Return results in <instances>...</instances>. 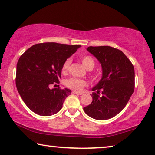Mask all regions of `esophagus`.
Wrapping results in <instances>:
<instances>
[{"label":"esophagus","instance_id":"esophagus-1","mask_svg":"<svg viewBox=\"0 0 155 155\" xmlns=\"http://www.w3.org/2000/svg\"><path fill=\"white\" fill-rule=\"evenodd\" d=\"M72 93H73V94H78V95H81V94H83V93H82V92H77V91H75V90H73V92H72Z\"/></svg>","mask_w":155,"mask_h":155}]
</instances>
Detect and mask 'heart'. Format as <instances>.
I'll list each match as a JSON object with an SVG mask.
<instances>
[{
  "mask_svg": "<svg viewBox=\"0 0 155 155\" xmlns=\"http://www.w3.org/2000/svg\"><path fill=\"white\" fill-rule=\"evenodd\" d=\"M81 61L82 65H83L87 70H90L91 71V70L94 68L95 65V61L92 56H87V55L82 56ZM71 58H68L65 61V62L63 63V64L62 65V68H61V71H62L63 73H66L68 71L70 65H71ZM65 85H66L68 87L73 89V90L80 91L82 90V88H83L84 86L87 85V82L85 80L79 79V78H71L65 80Z\"/></svg>",
  "mask_w": 155,
  "mask_h": 155,
  "instance_id": "obj_1",
  "label": "heart"
}]
</instances>
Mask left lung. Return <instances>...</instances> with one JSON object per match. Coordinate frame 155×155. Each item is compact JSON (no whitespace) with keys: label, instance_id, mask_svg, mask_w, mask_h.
I'll list each match as a JSON object with an SVG mask.
<instances>
[{"label":"left lung","instance_id":"8db88e82","mask_svg":"<svg viewBox=\"0 0 155 155\" xmlns=\"http://www.w3.org/2000/svg\"><path fill=\"white\" fill-rule=\"evenodd\" d=\"M87 50L100 63L102 76L92 89L93 100L84 111L94 119H109L124 109L134 92V67L121 51L111 46H89Z\"/></svg>","mask_w":155,"mask_h":155}]
</instances>
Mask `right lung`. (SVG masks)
<instances>
[{
	"label": "right lung",
	"mask_w": 155,
	"mask_h": 155,
	"mask_svg": "<svg viewBox=\"0 0 155 155\" xmlns=\"http://www.w3.org/2000/svg\"><path fill=\"white\" fill-rule=\"evenodd\" d=\"M80 46L55 42L37 44L20 56L17 63L16 87L31 111L48 116L62 109L71 90L67 88L51 90L49 87L59 83L63 63Z\"/></svg>",
	"instance_id": "1"
}]
</instances>
